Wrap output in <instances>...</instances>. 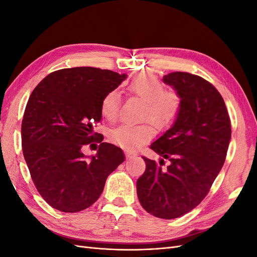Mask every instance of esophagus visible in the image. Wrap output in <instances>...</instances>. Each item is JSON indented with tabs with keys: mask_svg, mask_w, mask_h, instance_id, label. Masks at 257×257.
Segmentation results:
<instances>
[{
	"mask_svg": "<svg viewBox=\"0 0 257 257\" xmlns=\"http://www.w3.org/2000/svg\"><path fill=\"white\" fill-rule=\"evenodd\" d=\"M126 157H127V159L135 158V157H137V153H135L133 151H126Z\"/></svg>",
	"mask_w": 257,
	"mask_h": 257,
	"instance_id": "1",
	"label": "esophagus"
}]
</instances>
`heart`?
Returning <instances> with one entry per match:
<instances>
[{"label": "heart", "instance_id": "heart-1", "mask_svg": "<svg viewBox=\"0 0 257 257\" xmlns=\"http://www.w3.org/2000/svg\"><path fill=\"white\" fill-rule=\"evenodd\" d=\"M127 94L138 97L144 102L139 119L148 120L141 124H122L114 128L111 142L124 148H135L151 138L154 130L149 121L160 131L169 128L181 112L182 100L177 93L166 91V87L157 76L139 74L126 85ZM121 97L116 91H108L99 103V110L108 122L119 118Z\"/></svg>", "mask_w": 257, "mask_h": 257}]
</instances>
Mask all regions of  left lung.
Masks as SVG:
<instances>
[{"label": "left lung", "mask_w": 257, "mask_h": 257, "mask_svg": "<svg viewBox=\"0 0 257 257\" xmlns=\"http://www.w3.org/2000/svg\"><path fill=\"white\" fill-rule=\"evenodd\" d=\"M163 81L181 97V112L150 146L161 161L143 157L146 170L137 180V196L148 213L172 220L190 212L209 193L226 159L231 127L213 84L184 72L165 75ZM165 160L170 164L163 168Z\"/></svg>", "instance_id": "8db88e82"}]
</instances>
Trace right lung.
Returning a JSON list of instances; mask_svg holds the SVG:
<instances>
[{
  "label": "right lung",
  "instance_id": "1",
  "mask_svg": "<svg viewBox=\"0 0 257 257\" xmlns=\"http://www.w3.org/2000/svg\"><path fill=\"white\" fill-rule=\"evenodd\" d=\"M125 78L109 69L63 68L31 93L21 123L23 157L38 193L59 211L79 212L94 204L107 177L124 162L121 148L102 143L94 127L103 95ZM93 141L101 145L87 160L81 149Z\"/></svg>",
  "mask_w": 257,
  "mask_h": 257
}]
</instances>
